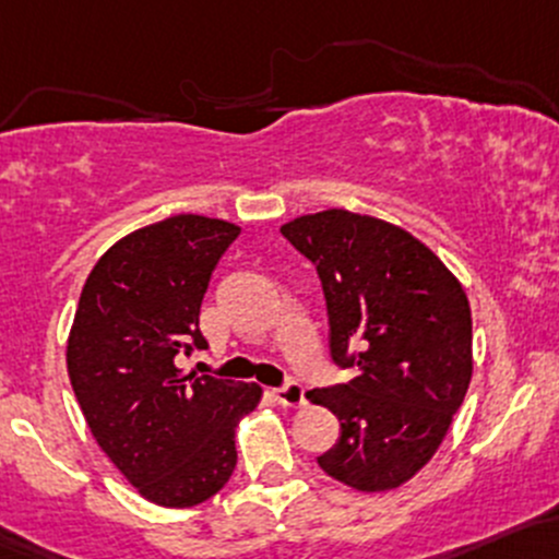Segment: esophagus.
<instances>
[{
  "instance_id": "1",
  "label": "esophagus",
  "mask_w": 559,
  "mask_h": 559,
  "mask_svg": "<svg viewBox=\"0 0 559 559\" xmlns=\"http://www.w3.org/2000/svg\"><path fill=\"white\" fill-rule=\"evenodd\" d=\"M275 401L281 403V406H286V408H302L305 403V390H302V384H297V382H292V384H286V388H278L275 390Z\"/></svg>"
}]
</instances>
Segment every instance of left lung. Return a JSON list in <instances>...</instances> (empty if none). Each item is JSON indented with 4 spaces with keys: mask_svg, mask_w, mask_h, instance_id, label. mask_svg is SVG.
<instances>
[{
    "mask_svg": "<svg viewBox=\"0 0 559 559\" xmlns=\"http://www.w3.org/2000/svg\"><path fill=\"white\" fill-rule=\"evenodd\" d=\"M281 233L321 275L331 358L355 366L353 382L308 392L342 427L318 464L360 493L401 488L435 456L467 395V292L419 238L371 214H302Z\"/></svg>",
    "mask_w": 559,
    "mask_h": 559,
    "instance_id": "1",
    "label": "left lung"
}]
</instances>
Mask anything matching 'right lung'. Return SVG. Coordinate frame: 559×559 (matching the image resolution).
I'll use <instances>...</instances> for the list:
<instances>
[{
    "label": "right lung",
    "mask_w": 559,
    "mask_h": 559,
    "mask_svg": "<svg viewBox=\"0 0 559 559\" xmlns=\"http://www.w3.org/2000/svg\"><path fill=\"white\" fill-rule=\"evenodd\" d=\"M236 223L175 214L119 238L87 275L66 364L92 438L143 499L167 509L212 499L236 469V427L262 388L186 373L206 347L199 312Z\"/></svg>",
    "instance_id": "1"
}]
</instances>
